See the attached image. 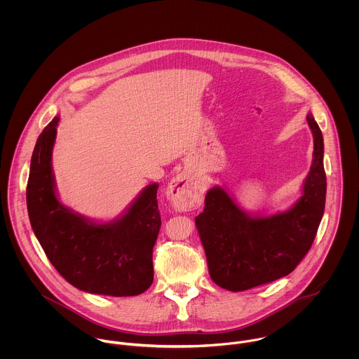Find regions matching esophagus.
<instances>
[{
	"instance_id": "esophagus-1",
	"label": "esophagus",
	"mask_w": 359,
	"mask_h": 359,
	"mask_svg": "<svg viewBox=\"0 0 359 359\" xmlns=\"http://www.w3.org/2000/svg\"><path fill=\"white\" fill-rule=\"evenodd\" d=\"M167 196L177 211H189L201 203L202 191L196 182L182 172L171 180L167 189Z\"/></svg>"
}]
</instances>
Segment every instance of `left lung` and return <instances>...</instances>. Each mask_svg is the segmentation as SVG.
I'll return each instance as SVG.
<instances>
[{"mask_svg": "<svg viewBox=\"0 0 359 359\" xmlns=\"http://www.w3.org/2000/svg\"><path fill=\"white\" fill-rule=\"evenodd\" d=\"M313 137L312 164L300 199L272 215L250 214L221 187H212L195 224L215 285L231 292L253 289L289 275L307 255L326 199L323 137L307 114Z\"/></svg>", "mask_w": 359, "mask_h": 359, "instance_id": "left-lung-1", "label": "left lung"}]
</instances>
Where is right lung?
Here are the masks:
<instances>
[{"mask_svg": "<svg viewBox=\"0 0 359 359\" xmlns=\"http://www.w3.org/2000/svg\"><path fill=\"white\" fill-rule=\"evenodd\" d=\"M59 117L34 147L26 201L30 224L56 271L79 290L128 297L154 282L152 252L161 219L158 184H149L126 211L109 222L90 219L60 203L52 171Z\"/></svg>", "mask_w": 359, "mask_h": 359, "instance_id": "right-lung-1", "label": "right lung"}]
</instances>
